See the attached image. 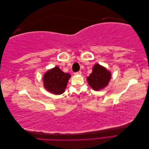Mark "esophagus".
<instances>
[{
	"label": "esophagus",
	"instance_id": "34e87169",
	"mask_svg": "<svg viewBox=\"0 0 149 149\" xmlns=\"http://www.w3.org/2000/svg\"><path fill=\"white\" fill-rule=\"evenodd\" d=\"M74 75H80V74H81V71H78V72H76V73H74Z\"/></svg>",
	"mask_w": 149,
	"mask_h": 149
}]
</instances>
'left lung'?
Returning a JSON list of instances; mask_svg holds the SVG:
<instances>
[{
  "mask_svg": "<svg viewBox=\"0 0 149 149\" xmlns=\"http://www.w3.org/2000/svg\"><path fill=\"white\" fill-rule=\"evenodd\" d=\"M111 78L110 71L100 64H96L93 67L92 73L87 77V81L94 91H100L107 86Z\"/></svg>",
  "mask_w": 149,
  "mask_h": 149,
  "instance_id": "obj_1",
  "label": "left lung"
}]
</instances>
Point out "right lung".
Segmentation results:
<instances>
[{"label":"right lung","instance_id":"1","mask_svg":"<svg viewBox=\"0 0 149 149\" xmlns=\"http://www.w3.org/2000/svg\"><path fill=\"white\" fill-rule=\"evenodd\" d=\"M71 76L64 73L59 67L55 66L48 70L43 77L44 88L54 94H61L65 92Z\"/></svg>","mask_w":149,"mask_h":149}]
</instances>
